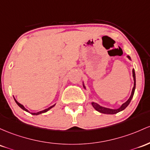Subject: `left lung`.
<instances>
[{
    "mask_svg": "<svg viewBox=\"0 0 150 150\" xmlns=\"http://www.w3.org/2000/svg\"><path fill=\"white\" fill-rule=\"evenodd\" d=\"M127 57L129 59V60H130V57L127 56ZM132 75H133V78H134V87H133V88H132V94H131L130 97H129V99H128L126 103H125L124 104L122 105V106L120 107V108H118V109H115V110L109 109V108H103V107L100 106V105H99L98 104H97V103H92V105H93V108H95V109L97 111L100 112L104 113V114H109V115L116 114V113L122 111V110L125 109L128 106V105L129 104V103H130V102H131L132 99L133 95H134V90H135L136 79H135V72H134V70H132ZM84 88H85V86H84Z\"/></svg>",
    "mask_w": 150,
    "mask_h": 150,
    "instance_id": "left-lung-1",
    "label": "left lung"
}]
</instances>
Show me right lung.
Wrapping results in <instances>:
<instances>
[{
	"mask_svg": "<svg viewBox=\"0 0 150 150\" xmlns=\"http://www.w3.org/2000/svg\"><path fill=\"white\" fill-rule=\"evenodd\" d=\"M14 100H15V101H16V103H17V105H18V106L20 107V108H22L23 110H25V111H26V112H29V111L27 109H25V108H24V106L23 105H21V104H20V103H18V102L17 101V100H16V99H15L14 98ZM55 106V105H52V106H51V107H50V108H47V109H45V110H42V111H40V112H35V113H31V114L32 115H40V114H42V113H44V112H46L47 111H48L49 110H50L51 108H53V107Z\"/></svg>",
	"mask_w": 150,
	"mask_h": 150,
	"instance_id": "obj_1",
	"label": "right lung"
}]
</instances>
